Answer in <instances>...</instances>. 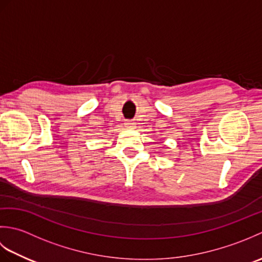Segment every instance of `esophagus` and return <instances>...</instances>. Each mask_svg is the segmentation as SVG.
I'll use <instances>...</instances> for the list:
<instances>
[{
	"instance_id": "1",
	"label": "esophagus",
	"mask_w": 262,
	"mask_h": 262,
	"mask_svg": "<svg viewBox=\"0 0 262 262\" xmlns=\"http://www.w3.org/2000/svg\"><path fill=\"white\" fill-rule=\"evenodd\" d=\"M125 126L127 128H129V129H133V128H134V126H135V122H133L132 120H126Z\"/></svg>"
}]
</instances>
